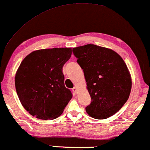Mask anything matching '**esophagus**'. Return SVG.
Returning <instances> with one entry per match:
<instances>
[{
  "label": "esophagus",
  "mask_w": 150,
  "mask_h": 150,
  "mask_svg": "<svg viewBox=\"0 0 150 150\" xmlns=\"http://www.w3.org/2000/svg\"><path fill=\"white\" fill-rule=\"evenodd\" d=\"M72 91H73V93H75V94H76V93H77V88H76V87H74V88L72 89Z\"/></svg>",
  "instance_id": "34e87169"
}]
</instances>
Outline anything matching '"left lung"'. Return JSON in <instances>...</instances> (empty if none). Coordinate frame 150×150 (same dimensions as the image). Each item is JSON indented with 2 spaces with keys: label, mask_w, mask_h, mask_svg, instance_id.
<instances>
[{
  "label": "left lung",
  "mask_w": 150,
  "mask_h": 150,
  "mask_svg": "<svg viewBox=\"0 0 150 150\" xmlns=\"http://www.w3.org/2000/svg\"><path fill=\"white\" fill-rule=\"evenodd\" d=\"M73 51L83 70L91 96L87 113L96 119L114 115L129 99L132 86L123 59L111 49L94 44L76 47Z\"/></svg>",
  "instance_id": "obj_1"
}]
</instances>
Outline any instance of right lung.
Returning <instances> with one entry per match:
<instances>
[{"instance_id":"right-lung-1","label":"right lung","mask_w":150,"mask_h":150,"mask_svg":"<svg viewBox=\"0 0 150 150\" xmlns=\"http://www.w3.org/2000/svg\"><path fill=\"white\" fill-rule=\"evenodd\" d=\"M71 54V48L42 49L31 52L21 62L15 74V88L22 106L33 117L57 118L72 98L62 73Z\"/></svg>"}]
</instances>
